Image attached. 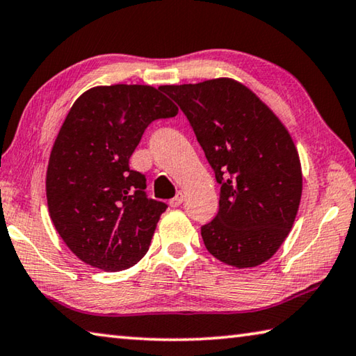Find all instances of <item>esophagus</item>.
Segmentation results:
<instances>
[{"mask_svg":"<svg viewBox=\"0 0 356 356\" xmlns=\"http://www.w3.org/2000/svg\"><path fill=\"white\" fill-rule=\"evenodd\" d=\"M183 200H184V195L181 194V192H178V194H177V195H175V197L172 198V200H170V202H168V204H170V207H172V208H178V207H179V204H181V203H183Z\"/></svg>","mask_w":356,"mask_h":356,"instance_id":"1","label":"esophagus"}]
</instances>
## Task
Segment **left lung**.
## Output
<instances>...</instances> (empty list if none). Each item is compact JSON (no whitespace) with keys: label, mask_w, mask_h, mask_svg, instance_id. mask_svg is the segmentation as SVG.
Segmentation results:
<instances>
[{"label":"left lung","mask_w":356,"mask_h":356,"mask_svg":"<svg viewBox=\"0 0 356 356\" xmlns=\"http://www.w3.org/2000/svg\"><path fill=\"white\" fill-rule=\"evenodd\" d=\"M159 89L188 117L222 186L219 213L202 227L204 247L238 269L266 263L288 238L302 198L300 158L289 131L232 78Z\"/></svg>","instance_id":"1"}]
</instances>
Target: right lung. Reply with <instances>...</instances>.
Instances as JSON below:
<instances>
[{
  "mask_svg": "<svg viewBox=\"0 0 356 356\" xmlns=\"http://www.w3.org/2000/svg\"><path fill=\"white\" fill-rule=\"evenodd\" d=\"M177 114L161 89L140 84L97 86L73 103L49 154L47 202L83 263L118 272L148 252L167 204L147 197L129 158L149 123Z\"/></svg>",
  "mask_w": 356,
  "mask_h": 356,
  "instance_id": "1",
  "label": "right lung"
}]
</instances>
